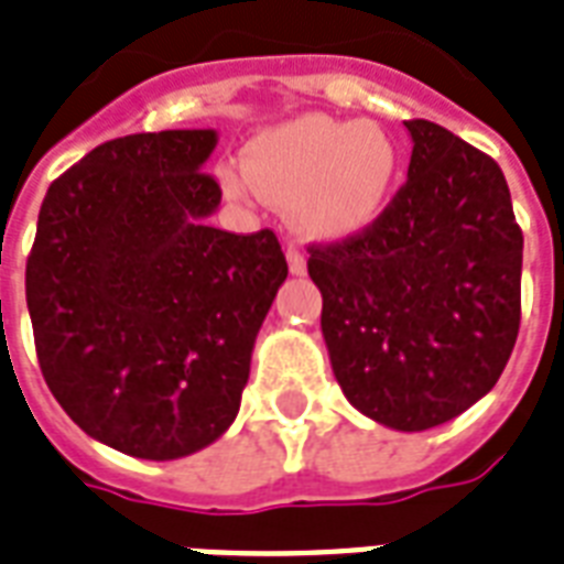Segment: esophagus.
<instances>
[{
    "instance_id": "34e87169",
    "label": "esophagus",
    "mask_w": 564,
    "mask_h": 564,
    "mask_svg": "<svg viewBox=\"0 0 564 564\" xmlns=\"http://www.w3.org/2000/svg\"><path fill=\"white\" fill-rule=\"evenodd\" d=\"M285 259H288V270H291V273H294V276H303V273H305V259H303V252L294 250V247H288Z\"/></svg>"
}]
</instances>
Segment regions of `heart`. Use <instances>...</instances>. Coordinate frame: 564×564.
Returning a JSON list of instances; mask_svg holds the SVG:
<instances>
[{
    "instance_id": "obj_1",
    "label": "heart",
    "mask_w": 564,
    "mask_h": 564,
    "mask_svg": "<svg viewBox=\"0 0 564 564\" xmlns=\"http://www.w3.org/2000/svg\"><path fill=\"white\" fill-rule=\"evenodd\" d=\"M397 173V143L377 123L303 115L256 134L243 170H226L223 187L291 212L305 241L344 243L377 223Z\"/></svg>"
}]
</instances>
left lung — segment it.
<instances>
[{"mask_svg":"<svg viewBox=\"0 0 564 564\" xmlns=\"http://www.w3.org/2000/svg\"><path fill=\"white\" fill-rule=\"evenodd\" d=\"M409 178L350 241L312 247L332 373L397 432L453 421L503 373L521 326L523 235L503 170L430 120H409Z\"/></svg>","mask_w":564,"mask_h":564,"instance_id":"obj_1","label":"left lung"}]
</instances>
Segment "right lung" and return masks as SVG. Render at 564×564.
<instances>
[{
    "instance_id": "1",
    "label": "right lung",
    "mask_w": 564,
    "mask_h": 564,
    "mask_svg": "<svg viewBox=\"0 0 564 564\" xmlns=\"http://www.w3.org/2000/svg\"><path fill=\"white\" fill-rule=\"evenodd\" d=\"M214 129L117 138L55 178L25 264L43 379L126 456L170 462L232 426L288 276L276 235L208 226Z\"/></svg>"
}]
</instances>
